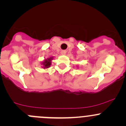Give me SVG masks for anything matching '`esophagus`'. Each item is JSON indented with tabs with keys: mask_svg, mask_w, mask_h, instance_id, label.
Here are the masks:
<instances>
[{
	"mask_svg": "<svg viewBox=\"0 0 126 126\" xmlns=\"http://www.w3.org/2000/svg\"><path fill=\"white\" fill-rule=\"evenodd\" d=\"M66 50H62V51H61V54L63 55H66Z\"/></svg>",
	"mask_w": 126,
	"mask_h": 126,
	"instance_id": "34e87169",
	"label": "esophagus"
}]
</instances>
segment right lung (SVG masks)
I'll use <instances>...</instances> for the list:
<instances>
[{"label":"right lung","mask_w":126,"mask_h":126,"mask_svg":"<svg viewBox=\"0 0 126 126\" xmlns=\"http://www.w3.org/2000/svg\"><path fill=\"white\" fill-rule=\"evenodd\" d=\"M53 60V57L48 58H47V59L44 60L42 63L43 68L44 69L48 68L50 66V65H51V60Z\"/></svg>","instance_id":"right-lung-1"}]
</instances>
